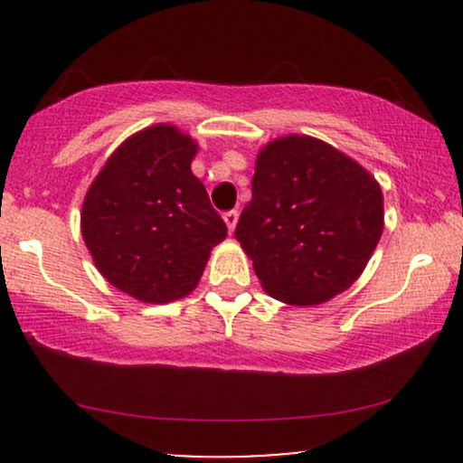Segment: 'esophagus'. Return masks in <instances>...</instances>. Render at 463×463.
I'll return each mask as SVG.
<instances>
[{"label": "esophagus", "instance_id": "esophagus-1", "mask_svg": "<svg viewBox=\"0 0 463 463\" xmlns=\"http://www.w3.org/2000/svg\"><path fill=\"white\" fill-rule=\"evenodd\" d=\"M237 220H239V213H237V211H226V213H224V222H226L228 231H231V232H235Z\"/></svg>", "mask_w": 463, "mask_h": 463}]
</instances>
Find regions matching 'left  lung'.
<instances>
[{
  "instance_id": "1",
  "label": "left lung",
  "mask_w": 463,
  "mask_h": 463,
  "mask_svg": "<svg viewBox=\"0 0 463 463\" xmlns=\"http://www.w3.org/2000/svg\"><path fill=\"white\" fill-rule=\"evenodd\" d=\"M383 217V191L368 169L331 143L285 135L257 154L235 237L272 298L316 307L359 279Z\"/></svg>"
}]
</instances>
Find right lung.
<instances>
[{"label":"right lung","instance_id":"right-lung-1","mask_svg":"<svg viewBox=\"0 0 463 463\" xmlns=\"http://www.w3.org/2000/svg\"><path fill=\"white\" fill-rule=\"evenodd\" d=\"M195 154L187 132L154 124L110 154L84 195L80 228L95 268L132 298L165 305L189 296L228 235L191 172Z\"/></svg>","mask_w":463,"mask_h":463}]
</instances>
